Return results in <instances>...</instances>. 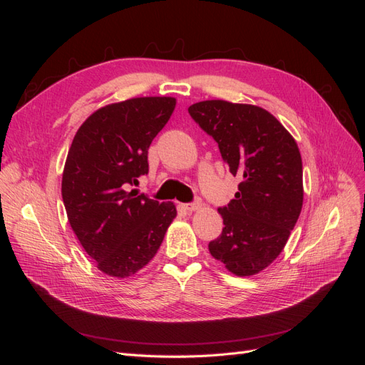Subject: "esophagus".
<instances>
[{
    "label": "esophagus",
    "instance_id": "obj_1",
    "mask_svg": "<svg viewBox=\"0 0 365 365\" xmlns=\"http://www.w3.org/2000/svg\"><path fill=\"white\" fill-rule=\"evenodd\" d=\"M202 207V202L201 201H195V202H190V204H184L182 205V208L185 210V212H189V213H192V212H196V210H200Z\"/></svg>",
    "mask_w": 365,
    "mask_h": 365
}]
</instances>
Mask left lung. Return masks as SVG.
<instances>
[{
	"label": "left lung",
	"instance_id": "left-lung-1",
	"mask_svg": "<svg viewBox=\"0 0 365 365\" xmlns=\"http://www.w3.org/2000/svg\"><path fill=\"white\" fill-rule=\"evenodd\" d=\"M189 114L217 143L239 192L219 207L222 235L212 256L239 277L271 264L283 251L303 207V164L292 135L267 109L225 101L197 102Z\"/></svg>",
	"mask_w": 365,
	"mask_h": 365
}]
</instances>
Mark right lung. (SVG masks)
Instances as JSON below:
<instances>
[{
  "instance_id": "add662e5",
  "label": "right lung",
  "mask_w": 365,
  "mask_h": 365,
  "mask_svg": "<svg viewBox=\"0 0 365 365\" xmlns=\"http://www.w3.org/2000/svg\"><path fill=\"white\" fill-rule=\"evenodd\" d=\"M175 105L173 97L106 105L73 138L62 175L63 205L81 245L111 277L125 279L146 267L176 216L173 202L129 192L148 175V149Z\"/></svg>"
}]
</instances>
